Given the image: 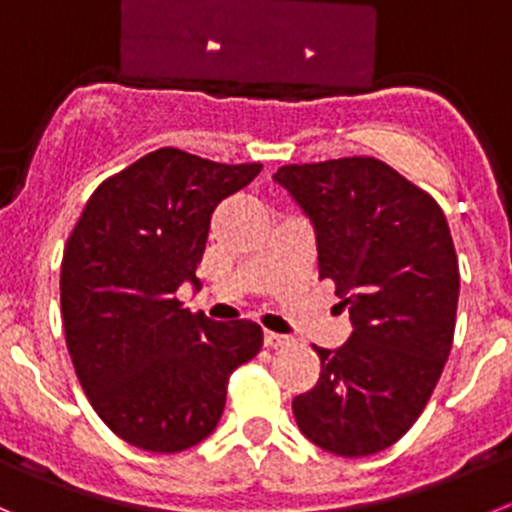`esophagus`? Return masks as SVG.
Here are the masks:
<instances>
[{"label":"esophagus","instance_id":"esophagus-1","mask_svg":"<svg viewBox=\"0 0 512 512\" xmlns=\"http://www.w3.org/2000/svg\"><path fill=\"white\" fill-rule=\"evenodd\" d=\"M262 342H265V347L278 349V347H285V344H290V336L275 334V331H265V336H262Z\"/></svg>","mask_w":512,"mask_h":512}]
</instances>
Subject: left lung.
<instances>
[{
  "label": "left lung",
  "instance_id": "obj_1",
  "mask_svg": "<svg viewBox=\"0 0 512 512\" xmlns=\"http://www.w3.org/2000/svg\"><path fill=\"white\" fill-rule=\"evenodd\" d=\"M311 219L319 278L334 280L352 336L313 347L319 382L293 398L308 441L370 457L416 423L454 339L459 265L426 191L375 158L283 165L273 176Z\"/></svg>",
  "mask_w": 512,
  "mask_h": 512
}]
</instances>
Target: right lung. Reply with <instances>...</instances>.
<instances>
[{"label":"right lung","instance_id":"obj_1","mask_svg":"<svg viewBox=\"0 0 512 512\" xmlns=\"http://www.w3.org/2000/svg\"><path fill=\"white\" fill-rule=\"evenodd\" d=\"M260 170L163 147L101 183L68 237V352L101 421L137 449L176 454L204 441L229 375L260 352L257 324H219L176 298L183 283L199 288L214 209Z\"/></svg>","mask_w":512,"mask_h":512}]
</instances>
